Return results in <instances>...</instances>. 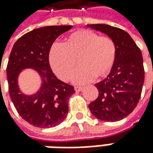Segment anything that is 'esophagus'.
Instances as JSON below:
<instances>
[{
  "label": "esophagus",
  "instance_id": "esophagus-1",
  "mask_svg": "<svg viewBox=\"0 0 153 153\" xmlns=\"http://www.w3.org/2000/svg\"><path fill=\"white\" fill-rule=\"evenodd\" d=\"M83 89H84L83 87H79V86L74 87V90H75V91H81Z\"/></svg>",
  "mask_w": 153,
  "mask_h": 153
}]
</instances>
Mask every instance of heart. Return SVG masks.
Masks as SVG:
<instances>
[{"mask_svg": "<svg viewBox=\"0 0 153 153\" xmlns=\"http://www.w3.org/2000/svg\"><path fill=\"white\" fill-rule=\"evenodd\" d=\"M116 58V45L111 38L99 36L88 29L73 32L62 45H53L49 52V62L53 72L62 80H68L77 69L73 80L84 84L93 79L107 76Z\"/></svg>", "mask_w": 153, "mask_h": 153, "instance_id": "1", "label": "heart"}]
</instances>
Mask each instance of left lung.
Masks as SVG:
<instances>
[{"mask_svg": "<svg viewBox=\"0 0 153 153\" xmlns=\"http://www.w3.org/2000/svg\"><path fill=\"white\" fill-rule=\"evenodd\" d=\"M87 27L107 34L116 45L113 68L106 79L96 84L99 96L89 108L102 121H119L133 112L140 98L145 78L141 51L123 29L102 24Z\"/></svg>", "mask_w": 153, "mask_h": 153, "instance_id": "left-lung-1", "label": "left lung"}]
</instances>
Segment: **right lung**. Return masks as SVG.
I'll list each match as a JSON object with an SVG mask.
<instances>
[{"label":"right lung","instance_id":"right-lung-1","mask_svg":"<svg viewBox=\"0 0 153 153\" xmlns=\"http://www.w3.org/2000/svg\"><path fill=\"white\" fill-rule=\"evenodd\" d=\"M71 28L59 25L33 29L21 36L11 51L7 67L9 95L19 115L35 127H55L68 115V99L75 91L51 71L49 52L56 39ZM27 68L37 71L42 80L40 89L32 95H25L18 85L19 74Z\"/></svg>","mask_w":153,"mask_h":153}]
</instances>
